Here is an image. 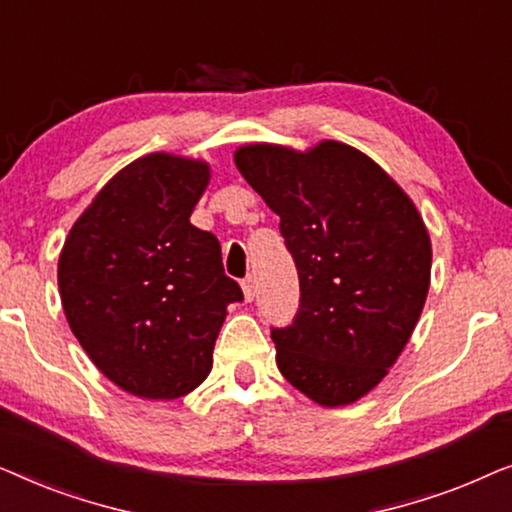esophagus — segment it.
Masks as SVG:
<instances>
[{
  "label": "esophagus",
  "instance_id": "1",
  "mask_svg": "<svg viewBox=\"0 0 512 512\" xmlns=\"http://www.w3.org/2000/svg\"><path fill=\"white\" fill-rule=\"evenodd\" d=\"M242 293H244V300H247V303H251V300L256 298V279H254V275H247L242 279Z\"/></svg>",
  "mask_w": 512,
  "mask_h": 512
}]
</instances>
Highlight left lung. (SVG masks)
<instances>
[{
	"label": "left lung",
	"mask_w": 512,
	"mask_h": 512,
	"mask_svg": "<svg viewBox=\"0 0 512 512\" xmlns=\"http://www.w3.org/2000/svg\"><path fill=\"white\" fill-rule=\"evenodd\" d=\"M235 165L279 216L300 307L272 328L277 368L338 408L373 391L415 331L431 284V237L410 195L354 146L244 144Z\"/></svg>",
	"instance_id": "obj_1"
}]
</instances>
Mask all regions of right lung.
I'll return each instance as SVG.
<instances>
[{
  "label": "right lung",
  "instance_id": "obj_1",
  "mask_svg": "<svg viewBox=\"0 0 512 512\" xmlns=\"http://www.w3.org/2000/svg\"><path fill=\"white\" fill-rule=\"evenodd\" d=\"M209 163L149 153L114 174L69 230L58 261L67 324L116 387L151 401L191 394L212 370L242 289L191 214Z\"/></svg>",
  "mask_w": 512,
  "mask_h": 512
}]
</instances>
